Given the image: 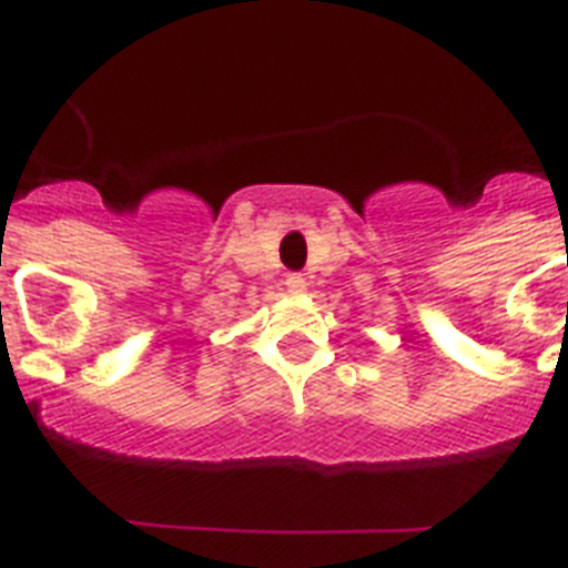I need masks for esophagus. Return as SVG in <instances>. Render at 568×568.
Masks as SVG:
<instances>
[{"instance_id":"esophagus-1","label":"esophagus","mask_w":568,"mask_h":568,"mask_svg":"<svg viewBox=\"0 0 568 568\" xmlns=\"http://www.w3.org/2000/svg\"><path fill=\"white\" fill-rule=\"evenodd\" d=\"M284 284H287L290 293H304V290H307V278L301 273H290L287 278H284Z\"/></svg>"}]
</instances>
